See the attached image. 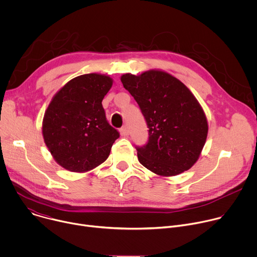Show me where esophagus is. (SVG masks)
Instances as JSON below:
<instances>
[{
  "label": "esophagus",
  "instance_id": "1",
  "mask_svg": "<svg viewBox=\"0 0 257 257\" xmlns=\"http://www.w3.org/2000/svg\"><path fill=\"white\" fill-rule=\"evenodd\" d=\"M120 133H121L122 136H127L128 133H129L127 126H123V127L120 129Z\"/></svg>",
  "mask_w": 257,
  "mask_h": 257
}]
</instances>
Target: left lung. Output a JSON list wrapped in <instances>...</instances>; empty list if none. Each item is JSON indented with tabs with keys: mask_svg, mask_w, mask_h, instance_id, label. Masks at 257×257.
Returning a JSON list of instances; mask_svg holds the SVG:
<instances>
[{
	"mask_svg": "<svg viewBox=\"0 0 257 257\" xmlns=\"http://www.w3.org/2000/svg\"><path fill=\"white\" fill-rule=\"evenodd\" d=\"M121 81L134 97L149 128V140L136 146L139 163L161 176L189 170L203 149L208 126L192 92L169 73L150 70L124 74Z\"/></svg>",
	"mask_w": 257,
	"mask_h": 257,
	"instance_id": "1",
	"label": "left lung"
}]
</instances>
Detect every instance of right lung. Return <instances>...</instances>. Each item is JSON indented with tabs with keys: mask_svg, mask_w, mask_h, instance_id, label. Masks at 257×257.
<instances>
[{
	"mask_svg": "<svg viewBox=\"0 0 257 257\" xmlns=\"http://www.w3.org/2000/svg\"><path fill=\"white\" fill-rule=\"evenodd\" d=\"M111 77L84 74L66 83L45 113L43 135L55 161L71 172H87L103 163L120 133L108 124L101 101Z\"/></svg>",
	"mask_w": 257,
	"mask_h": 257,
	"instance_id": "right-lung-1",
	"label": "right lung"
}]
</instances>
